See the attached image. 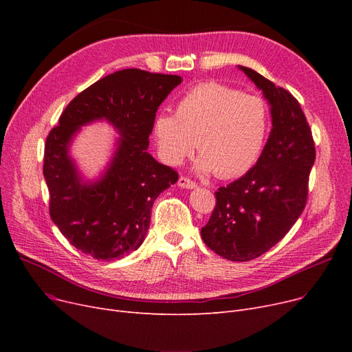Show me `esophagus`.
I'll use <instances>...</instances> for the list:
<instances>
[{"instance_id":"1","label":"esophagus","mask_w":352,"mask_h":352,"mask_svg":"<svg viewBox=\"0 0 352 352\" xmlns=\"http://www.w3.org/2000/svg\"><path fill=\"white\" fill-rule=\"evenodd\" d=\"M178 186H179L181 188L192 190V188H195V187H197V184H195L194 181H191L190 178H187V177H181V178L178 179Z\"/></svg>"}]
</instances>
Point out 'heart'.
<instances>
[{
    "instance_id": "obj_1",
    "label": "heart",
    "mask_w": 352,
    "mask_h": 352,
    "mask_svg": "<svg viewBox=\"0 0 352 352\" xmlns=\"http://www.w3.org/2000/svg\"><path fill=\"white\" fill-rule=\"evenodd\" d=\"M154 131L166 164H181L197 142L198 170L228 179L247 173L260 157L268 133V109L260 97L204 82L181 98L175 116H158Z\"/></svg>"
}]
</instances>
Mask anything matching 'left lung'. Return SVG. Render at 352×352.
<instances>
[{"mask_svg": "<svg viewBox=\"0 0 352 352\" xmlns=\"http://www.w3.org/2000/svg\"><path fill=\"white\" fill-rule=\"evenodd\" d=\"M238 68L263 91L271 107L272 128L252 168L215 192L217 204L201 236L218 255L243 263L281 241L302 214L316 145L291 92L251 68Z\"/></svg>", "mask_w": 352, "mask_h": 352, "instance_id": "obj_1", "label": "left lung"}]
</instances>
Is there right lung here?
I'll return each mask as SVG.
<instances>
[{
    "label": "right lung",
    "mask_w": 352,
    "mask_h": 352,
    "mask_svg": "<svg viewBox=\"0 0 352 352\" xmlns=\"http://www.w3.org/2000/svg\"><path fill=\"white\" fill-rule=\"evenodd\" d=\"M182 78L128 68L98 80L74 98L45 141L50 215L69 244L100 261L121 260L146 235L155 198L178 174L148 153L155 113ZM105 119L119 131L104 174L84 183L69 157L79 128Z\"/></svg>",
    "instance_id": "add662e5"
}]
</instances>
